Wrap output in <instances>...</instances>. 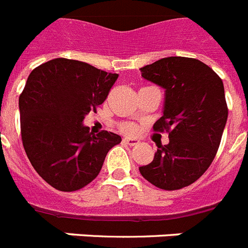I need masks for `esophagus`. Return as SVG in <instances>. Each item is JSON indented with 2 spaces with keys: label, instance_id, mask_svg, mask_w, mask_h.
Masks as SVG:
<instances>
[{
  "label": "esophagus",
  "instance_id": "1",
  "mask_svg": "<svg viewBox=\"0 0 248 248\" xmlns=\"http://www.w3.org/2000/svg\"><path fill=\"white\" fill-rule=\"evenodd\" d=\"M124 143H126L127 145H130V147H135V145H138V144H139V140L131 139V138H124Z\"/></svg>",
  "mask_w": 248,
  "mask_h": 248
}]
</instances>
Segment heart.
Wrapping results in <instances>:
<instances>
[{
  "label": "heart",
  "instance_id": "obj_1",
  "mask_svg": "<svg viewBox=\"0 0 248 248\" xmlns=\"http://www.w3.org/2000/svg\"><path fill=\"white\" fill-rule=\"evenodd\" d=\"M121 131L124 132V134H135L136 132V127L132 124H127V122H124V124H120Z\"/></svg>",
  "mask_w": 248,
  "mask_h": 248
}]
</instances>
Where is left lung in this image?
<instances>
[{"label": "left lung", "mask_w": 248, "mask_h": 248, "mask_svg": "<svg viewBox=\"0 0 248 248\" xmlns=\"http://www.w3.org/2000/svg\"><path fill=\"white\" fill-rule=\"evenodd\" d=\"M140 71L166 90L163 116L153 128L170 138L140 173L157 188L177 190L198 180L217 153L228 120L223 81L201 60L184 56L163 58Z\"/></svg>", "instance_id": "left-lung-1"}]
</instances>
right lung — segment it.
Returning a JSON list of instances; mask_svg holds the SVG:
<instances>
[{
    "mask_svg": "<svg viewBox=\"0 0 248 248\" xmlns=\"http://www.w3.org/2000/svg\"><path fill=\"white\" fill-rule=\"evenodd\" d=\"M117 73L58 58L29 75L19 96L21 141L37 173L52 188L75 192L99 175L109 149L121 143L110 131L90 132L83 120L104 103Z\"/></svg>",
    "mask_w": 248,
    "mask_h": 248,
    "instance_id": "obj_1",
    "label": "right lung"
}]
</instances>
